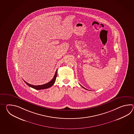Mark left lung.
I'll return each instance as SVG.
<instances>
[{"label": "left lung", "instance_id": "obj_1", "mask_svg": "<svg viewBox=\"0 0 134 134\" xmlns=\"http://www.w3.org/2000/svg\"><path fill=\"white\" fill-rule=\"evenodd\" d=\"M81 86V87H82V88H84V87H82V86ZM85 89H86V88H85Z\"/></svg>", "mask_w": 134, "mask_h": 134}]
</instances>
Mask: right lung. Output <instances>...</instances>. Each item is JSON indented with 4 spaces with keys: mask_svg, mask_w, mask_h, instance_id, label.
Returning a JSON list of instances; mask_svg holds the SVG:
<instances>
[{
    "mask_svg": "<svg viewBox=\"0 0 134 134\" xmlns=\"http://www.w3.org/2000/svg\"><path fill=\"white\" fill-rule=\"evenodd\" d=\"M57 70L55 71V73L54 77H53V79L50 81H49V82L47 83H46V84H43V85H31V84H29L28 83L26 82L25 81H24H24L26 83V84H27V85H28L29 86L31 87V88H34V89H35V90H37L49 88L51 87V86L53 85L54 82H55V81L57 76Z\"/></svg>",
    "mask_w": 134,
    "mask_h": 134,
    "instance_id": "right-lung-1",
    "label": "right lung"
}]
</instances>
